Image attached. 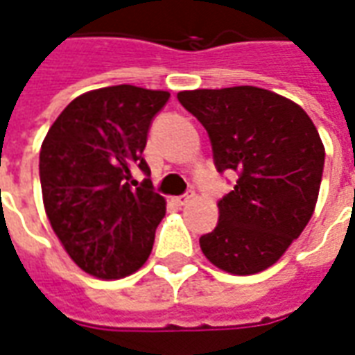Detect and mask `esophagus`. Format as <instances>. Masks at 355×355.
Wrapping results in <instances>:
<instances>
[{
    "label": "esophagus",
    "mask_w": 355,
    "mask_h": 355,
    "mask_svg": "<svg viewBox=\"0 0 355 355\" xmlns=\"http://www.w3.org/2000/svg\"><path fill=\"white\" fill-rule=\"evenodd\" d=\"M193 198H196V193H193V192H186V193H182V196H177V198H173V201L177 203L178 207H182V205H188V203H190V201H192Z\"/></svg>",
    "instance_id": "34e87169"
}]
</instances>
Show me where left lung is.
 <instances>
[{
  "label": "left lung",
  "mask_w": 355,
  "mask_h": 355,
  "mask_svg": "<svg viewBox=\"0 0 355 355\" xmlns=\"http://www.w3.org/2000/svg\"><path fill=\"white\" fill-rule=\"evenodd\" d=\"M207 129L216 171H238L218 201V224L200 238L209 262L228 274L266 270L302 234L320 193L325 148L297 102L239 85L177 94Z\"/></svg>",
  "instance_id": "obj_1"
}]
</instances>
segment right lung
<instances>
[{"mask_svg": "<svg viewBox=\"0 0 355 355\" xmlns=\"http://www.w3.org/2000/svg\"><path fill=\"white\" fill-rule=\"evenodd\" d=\"M167 91L114 85L80 94L51 125L40 180L53 230L78 266L101 279L137 272L152 253L165 200L152 180L132 189L148 129Z\"/></svg>", "mask_w": 355, "mask_h": 355, "instance_id": "1", "label": "right lung"}]
</instances>
